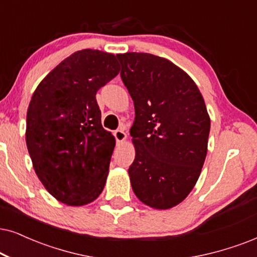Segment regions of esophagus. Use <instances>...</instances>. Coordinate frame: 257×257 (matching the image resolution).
<instances>
[{
  "instance_id": "esophagus-1",
  "label": "esophagus",
  "mask_w": 257,
  "mask_h": 257,
  "mask_svg": "<svg viewBox=\"0 0 257 257\" xmlns=\"http://www.w3.org/2000/svg\"><path fill=\"white\" fill-rule=\"evenodd\" d=\"M115 138H116V141H117V144H122V142L125 141L126 139V134L125 132L123 131V129H118V131L115 132Z\"/></svg>"
}]
</instances>
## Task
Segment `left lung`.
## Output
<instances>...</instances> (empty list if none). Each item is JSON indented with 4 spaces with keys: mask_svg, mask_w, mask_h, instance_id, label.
I'll use <instances>...</instances> for the list:
<instances>
[{
    "mask_svg": "<svg viewBox=\"0 0 257 257\" xmlns=\"http://www.w3.org/2000/svg\"><path fill=\"white\" fill-rule=\"evenodd\" d=\"M116 57L135 108V160L128 170L133 191L149 207L171 209L193 190L205 161V102L192 78L168 59L136 52Z\"/></svg>",
    "mask_w": 257,
    "mask_h": 257,
    "instance_id": "1",
    "label": "left lung"
}]
</instances>
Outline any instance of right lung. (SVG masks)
<instances>
[{
	"label": "right lung",
	"instance_id": "1",
	"mask_svg": "<svg viewBox=\"0 0 257 257\" xmlns=\"http://www.w3.org/2000/svg\"><path fill=\"white\" fill-rule=\"evenodd\" d=\"M118 72L115 54L77 51L41 80L29 102L26 144L34 171L66 205H86L104 188L116 142L102 126L96 93Z\"/></svg>",
	"mask_w": 257,
	"mask_h": 257
}]
</instances>
